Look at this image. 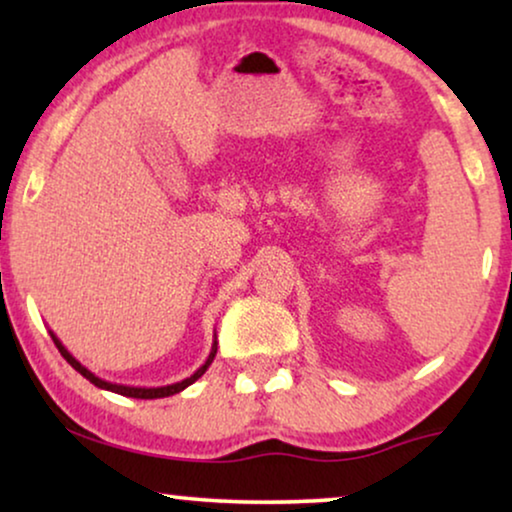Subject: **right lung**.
Segmentation results:
<instances>
[{"label": "right lung", "instance_id": "obj_1", "mask_svg": "<svg viewBox=\"0 0 512 512\" xmlns=\"http://www.w3.org/2000/svg\"><path fill=\"white\" fill-rule=\"evenodd\" d=\"M51 338H53V342H55V347L60 349V354L65 356L67 359V363L69 366H72L74 370H79V373L86 377V380H90L95 384V387H100V389H107V391H114V394H121V396H130V398H165V396H174V394H179V391H184L186 387H191V384L195 382V380H200L202 375H205V370L212 366V361H214V356H216V335H214V342H212V352H209V356H207V361L202 363V366L195 370V373L191 375V377H186V380H181V382H174V384H165V387H128V384H116V382H107V380H102V377H97L95 373H90V370L86 368V366H81L79 361L74 359L72 354L67 352V347L62 345V342L58 340V335H55L53 331H51Z\"/></svg>", "mask_w": 512, "mask_h": 512}]
</instances>
